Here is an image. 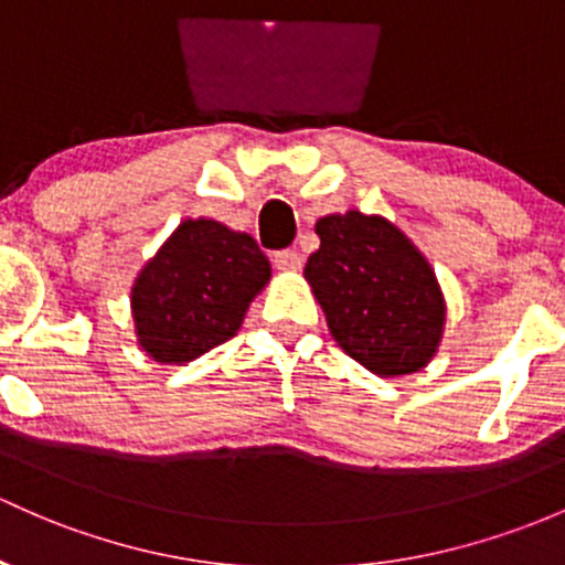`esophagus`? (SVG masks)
Wrapping results in <instances>:
<instances>
[{
	"label": "esophagus",
	"instance_id": "obj_1",
	"mask_svg": "<svg viewBox=\"0 0 565 565\" xmlns=\"http://www.w3.org/2000/svg\"><path fill=\"white\" fill-rule=\"evenodd\" d=\"M275 266L280 271H299L301 269V256L296 250H280L275 253Z\"/></svg>",
	"mask_w": 565,
	"mask_h": 565
}]
</instances>
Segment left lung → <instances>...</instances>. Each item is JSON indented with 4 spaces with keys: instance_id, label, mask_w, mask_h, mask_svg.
I'll return each mask as SVG.
<instances>
[{
    "instance_id": "obj_1",
    "label": "left lung",
    "mask_w": 565,
    "mask_h": 565,
    "mask_svg": "<svg viewBox=\"0 0 565 565\" xmlns=\"http://www.w3.org/2000/svg\"><path fill=\"white\" fill-rule=\"evenodd\" d=\"M320 247L307 260L333 342L377 377L428 366L445 337L447 305L428 258L382 215L333 212L315 223Z\"/></svg>"
}]
</instances>
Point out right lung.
Masks as SVG:
<instances>
[{"mask_svg":"<svg viewBox=\"0 0 565 565\" xmlns=\"http://www.w3.org/2000/svg\"><path fill=\"white\" fill-rule=\"evenodd\" d=\"M271 280L250 234L185 217L131 285L137 344L156 363L183 366L232 339Z\"/></svg>","mask_w":565,"mask_h":565,"instance_id":"1","label":"right lung"}]
</instances>
